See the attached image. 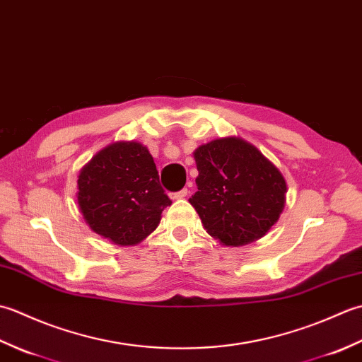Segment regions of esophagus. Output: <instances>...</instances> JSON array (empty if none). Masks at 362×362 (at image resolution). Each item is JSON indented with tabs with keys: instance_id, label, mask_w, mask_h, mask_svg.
<instances>
[{
	"instance_id": "1",
	"label": "esophagus",
	"mask_w": 362,
	"mask_h": 362,
	"mask_svg": "<svg viewBox=\"0 0 362 362\" xmlns=\"http://www.w3.org/2000/svg\"><path fill=\"white\" fill-rule=\"evenodd\" d=\"M187 196H188V189L187 188H183L180 191H177V193L171 194V197L174 199V201H175V199H183V197H187Z\"/></svg>"
}]
</instances>
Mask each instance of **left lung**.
<instances>
[{"label": "left lung", "instance_id": "obj_1", "mask_svg": "<svg viewBox=\"0 0 362 362\" xmlns=\"http://www.w3.org/2000/svg\"><path fill=\"white\" fill-rule=\"evenodd\" d=\"M197 191L189 197L206 233L240 247L264 236L286 202V180L255 146L227 136L194 151Z\"/></svg>", "mask_w": 362, "mask_h": 362}]
</instances>
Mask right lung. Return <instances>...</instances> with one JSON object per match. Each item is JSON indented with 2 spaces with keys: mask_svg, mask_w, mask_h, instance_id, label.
Here are the masks:
<instances>
[{
  "mask_svg": "<svg viewBox=\"0 0 362 362\" xmlns=\"http://www.w3.org/2000/svg\"><path fill=\"white\" fill-rule=\"evenodd\" d=\"M78 204L95 233L117 245H135L157 228L171 201L148 148L117 141L82 168Z\"/></svg>",
  "mask_w": 362,
  "mask_h": 362,
  "instance_id": "add662e5",
  "label": "right lung"
}]
</instances>
